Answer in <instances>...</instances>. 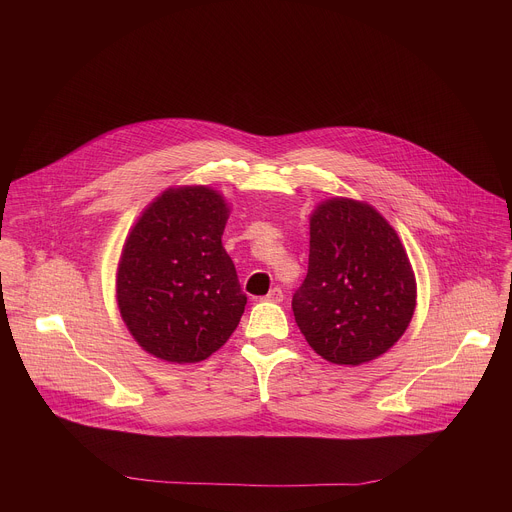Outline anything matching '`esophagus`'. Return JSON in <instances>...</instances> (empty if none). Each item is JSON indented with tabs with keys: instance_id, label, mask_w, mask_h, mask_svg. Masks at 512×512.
<instances>
[{
	"instance_id": "obj_1",
	"label": "esophagus",
	"mask_w": 512,
	"mask_h": 512,
	"mask_svg": "<svg viewBox=\"0 0 512 512\" xmlns=\"http://www.w3.org/2000/svg\"><path fill=\"white\" fill-rule=\"evenodd\" d=\"M265 302H273V304H279V302H283V291L279 289V287H273L269 294L263 298Z\"/></svg>"
}]
</instances>
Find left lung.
Segmentation results:
<instances>
[{
    "mask_svg": "<svg viewBox=\"0 0 512 512\" xmlns=\"http://www.w3.org/2000/svg\"><path fill=\"white\" fill-rule=\"evenodd\" d=\"M415 300L407 251L375 206L344 196L316 206L308 275L291 308L322 358L342 367L379 358L407 330Z\"/></svg>",
    "mask_w": 512,
    "mask_h": 512,
    "instance_id": "obj_1",
    "label": "left lung"
}]
</instances>
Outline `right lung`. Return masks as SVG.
I'll list each match as a JSON object with an SVG mask.
<instances>
[{
	"instance_id": "obj_1",
	"label": "right lung",
	"mask_w": 512,
	"mask_h": 512,
	"mask_svg": "<svg viewBox=\"0 0 512 512\" xmlns=\"http://www.w3.org/2000/svg\"><path fill=\"white\" fill-rule=\"evenodd\" d=\"M229 202L210 186L156 196L131 227L117 265V306L135 342L156 358L200 362L241 322L247 296L223 247Z\"/></svg>"
}]
</instances>
